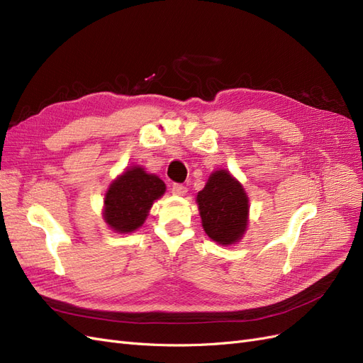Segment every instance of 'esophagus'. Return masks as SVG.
<instances>
[{
	"mask_svg": "<svg viewBox=\"0 0 363 363\" xmlns=\"http://www.w3.org/2000/svg\"><path fill=\"white\" fill-rule=\"evenodd\" d=\"M172 191L174 194H179V196H182V194L187 193V187H185V185H182V184H173L172 185Z\"/></svg>",
	"mask_w": 363,
	"mask_h": 363,
	"instance_id": "obj_1",
	"label": "esophagus"
}]
</instances>
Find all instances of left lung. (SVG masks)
<instances>
[{
    "instance_id": "1",
    "label": "left lung",
    "mask_w": 363,
    "mask_h": 363,
    "mask_svg": "<svg viewBox=\"0 0 363 363\" xmlns=\"http://www.w3.org/2000/svg\"><path fill=\"white\" fill-rule=\"evenodd\" d=\"M198 206L206 233L222 245L242 238L247 228L248 198L236 179L225 170L215 172L202 191Z\"/></svg>"
}]
</instances>
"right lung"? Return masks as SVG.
<instances>
[{"label":"right lung","mask_w":363,"mask_h":363,"mask_svg":"<svg viewBox=\"0 0 363 363\" xmlns=\"http://www.w3.org/2000/svg\"><path fill=\"white\" fill-rule=\"evenodd\" d=\"M164 191L165 184L157 176L133 167L110 185L104 201V219L119 233L133 231L144 224L153 201Z\"/></svg>","instance_id":"right-lung-1"}]
</instances>
